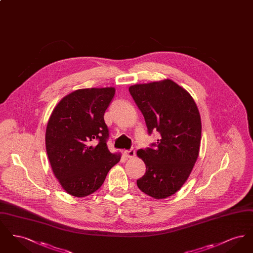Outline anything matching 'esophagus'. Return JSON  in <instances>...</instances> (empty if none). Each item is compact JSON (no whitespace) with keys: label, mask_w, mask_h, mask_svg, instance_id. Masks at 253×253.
<instances>
[{"label":"esophagus","mask_w":253,"mask_h":253,"mask_svg":"<svg viewBox=\"0 0 253 253\" xmlns=\"http://www.w3.org/2000/svg\"><path fill=\"white\" fill-rule=\"evenodd\" d=\"M123 156L125 157H127V158H132V157L135 156V151H134V149L123 151Z\"/></svg>","instance_id":"obj_1"}]
</instances>
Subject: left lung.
Returning a JSON list of instances; mask_svg holds the SVG:
<instances>
[{
    "mask_svg": "<svg viewBox=\"0 0 253 253\" xmlns=\"http://www.w3.org/2000/svg\"><path fill=\"white\" fill-rule=\"evenodd\" d=\"M151 134L160 133L154 148L140 149L146 172L136 181L143 193L163 199L179 191L199 156L201 118L193 96L170 80L129 87Z\"/></svg>",
    "mask_w": 253,
    "mask_h": 253,
    "instance_id": "obj_1",
    "label": "left lung"
}]
</instances>
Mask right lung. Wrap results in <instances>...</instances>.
Masks as SVG:
<instances>
[{"mask_svg":"<svg viewBox=\"0 0 253 253\" xmlns=\"http://www.w3.org/2000/svg\"><path fill=\"white\" fill-rule=\"evenodd\" d=\"M114 87L76 90L60 99L49 118L45 146L49 162L63 190L76 197L97 191L110 169L121 160L112 154L104 113Z\"/></svg>","mask_w":253,"mask_h":253,"instance_id":"1","label":"right lung"}]
</instances>
